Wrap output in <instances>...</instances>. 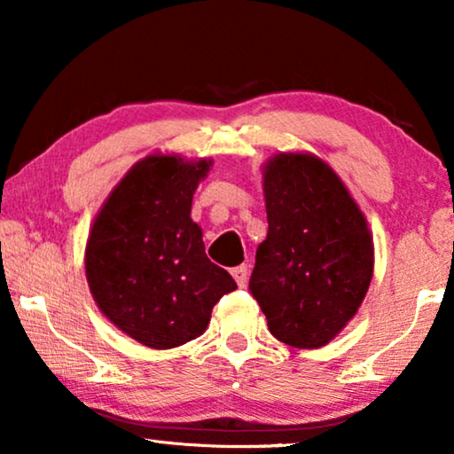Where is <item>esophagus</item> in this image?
Returning a JSON list of instances; mask_svg holds the SVG:
<instances>
[{
  "mask_svg": "<svg viewBox=\"0 0 454 454\" xmlns=\"http://www.w3.org/2000/svg\"><path fill=\"white\" fill-rule=\"evenodd\" d=\"M247 272H250V269H247V264L235 266V269L231 270L235 283H238L239 287H246V283H247Z\"/></svg>",
  "mask_w": 454,
  "mask_h": 454,
  "instance_id": "34e87169",
  "label": "esophagus"
}]
</instances>
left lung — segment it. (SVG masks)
Wrapping results in <instances>:
<instances>
[{"label": "left lung", "instance_id": "obj_1", "mask_svg": "<svg viewBox=\"0 0 454 454\" xmlns=\"http://www.w3.org/2000/svg\"><path fill=\"white\" fill-rule=\"evenodd\" d=\"M269 235L256 250L250 294L281 343L316 349L362 306L374 270L365 216L326 163L275 154L264 169Z\"/></svg>", "mask_w": 454, "mask_h": 454}]
</instances>
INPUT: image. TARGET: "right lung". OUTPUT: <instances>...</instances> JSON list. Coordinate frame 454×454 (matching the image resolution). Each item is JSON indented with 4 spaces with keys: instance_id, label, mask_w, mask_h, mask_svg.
<instances>
[{
    "instance_id": "1",
    "label": "right lung",
    "mask_w": 454,
    "mask_h": 454,
    "mask_svg": "<svg viewBox=\"0 0 454 454\" xmlns=\"http://www.w3.org/2000/svg\"><path fill=\"white\" fill-rule=\"evenodd\" d=\"M210 160L153 154L111 192L86 244V278L101 312L138 343L171 349L207 331L215 303L238 289L207 258L190 219Z\"/></svg>"
}]
</instances>
